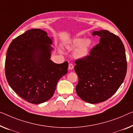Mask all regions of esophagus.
Segmentation results:
<instances>
[{
    "label": "esophagus",
    "instance_id": "34e87169",
    "mask_svg": "<svg viewBox=\"0 0 133 133\" xmlns=\"http://www.w3.org/2000/svg\"><path fill=\"white\" fill-rule=\"evenodd\" d=\"M73 67H74V66H73V65L72 64V63H70V64H69V70H72V69H73Z\"/></svg>",
    "mask_w": 133,
    "mask_h": 133
}]
</instances>
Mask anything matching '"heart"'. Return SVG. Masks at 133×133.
Masks as SVG:
<instances>
[{"instance_id": "1", "label": "heart", "mask_w": 133, "mask_h": 133, "mask_svg": "<svg viewBox=\"0 0 133 133\" xmlns=\"http://www.w3.org/2000/svg\"><path fill=\"white\" fill-rule=\"evenodd\" d=\"M91 41L87 39L84 41V39L76 38L73 41L72 48H76L79 47V48L75 51V55L76 58H82L86 57L88 55L89 48L91 45Z\"/></svg>"}]
</instances>
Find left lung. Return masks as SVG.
<instances>
[{
	"label": "left lung",
	"mask_w": 133,
	"mask_h": 133,
	"mask_svg": "<svg viewBox=\"0 0 133 133\" xmlns=\"http://www.w3.org/2000/svg\"><path fill=\"white\" fill-rule=\"evenodd\" d=\"M100 42L88 55L75 61L78 76L77 94L90 103L104 102L115 93L123 82L127 69L125 51L118 36L108 30L94 31Z\"/></svg>",
	"instance_id": "1"
}]
</instances>
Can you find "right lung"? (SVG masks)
Returning <instances> with one entry per match:
<instances>
[{
	"mask_svg": "<svg viewBox=\"0 0 133 133\" xmlns=\"http://www.w3.org/2000/svg\"><path fill=\"white\" fill-rule=\"evenodd\" d=\"M52 40L46 31L31 29L10 43L5 60L7 81L26 102L40 104L54 95L57 84L67 73L68 62L55 64L50 59Z\"/></svg>",
	"mask_w": 133,
	"mask_h": 133,
	"instance_id": "obj_1",
	"label": "right lung"
}]
</instances>
